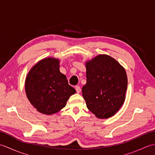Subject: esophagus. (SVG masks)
Returning a JSON list of instances; mask_svg holds the SVG:
<instances>
[{
	"instance_id": "obj_1",
	"label": "esophagus",
	"mask_w": 155,
	"mask_h": 155,
	"mask_svg": "<svg viewBox=\"0 0 155 155\" xmlns=\"http://www.w3.org/2000/svg\"><path fill=\"white\" fill-rule=\"evenodd\" d=\"M75 89H76V91H77V93H79L81 92V87L79 86H76Z\"/></svg>"
}]
</instances>
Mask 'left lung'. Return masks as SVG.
<instances>
[{
  "instance_id": "left-lung-1",
  "label": "left lung",
  "mask_w": 155,
  "mask_h": 155,
  "mask_svg": "<svg viewBox=\"0 0 155 155\" xmlns=\"http://www.w3.org/2000/svg\"><path fill=\"white\" fill-rule=\"evenodd\" d=\"M86 68L82 93L88 109L98 118L113 116L125 100L128 81L124 68L110 56L101 54L87 62Z\"/></svg>"
}]
</instances>
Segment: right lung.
Returning a JSON list of instances; mask_svg holds the SVG:
<instances>
[{
  "mask_svg": "<svg viewBox=\"0 0 155 155\" xmlns=\"http://www.w3.org/2000/svg\"><path fill=\"white\" fill-rule=\"evenodd\" d=\"M25 91L32 106L45 114L61 110L76 93L59 71L58 59L52 58H45L31 68L26 78Z\"/></svg>",
  "mask_w": 155,
  "mask_h": 155,
  "instance_id": "add662e5",
  "label": "right lung"
}]
</instances>
